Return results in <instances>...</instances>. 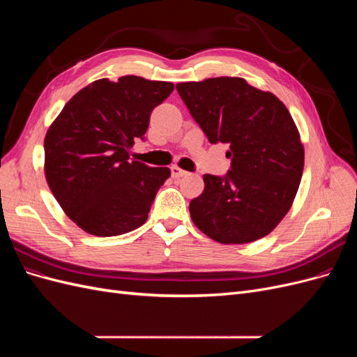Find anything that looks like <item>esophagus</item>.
<instances>
[{"label": "esophagus", "instance_id": "1", "mask_svg": "<svg viewBox=\"0 0 357 357\" xmlns=\"http://www.w3.org/2000/svg\"><path fill=\"white\" fill-rule=\"evenodd\" d=\"M171 176L174 177V178H180V177L188 176V172L185 169L178 168V167H171Z\"/></svg>", "mask_w": 357, "mask_h": 357}]
</instances>
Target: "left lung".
Returning a JSON list of instances; mask_svg holds the SVG:
<instances>
[{
  "label": "left lung",
  "instance_id": "obj_1",
  "mask_svg": "<svg viewBox=\"0 0 357 357\" xmlns=\"http://www.w3.org/2000/svg\"><path fill=\"white\" fill-rule=\"evenodd\" d=\"M177 92L211 144H229L225 177L204 176L190 201L197 228L222 244L268 235L290 210L304 171V146L286 105L241 77L178 83Z\"/></svg>",
  "mask_w": 357,
  "mask_h": 357
}]
</instances>
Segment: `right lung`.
Masks as SVG:
<instances>
[{
    "label": "right lung",
    "instance_id": "add662e5",
    "mask_svg": "<svg viewBox=\"0 0 357 357\" xmlns=\"http://www.w3.org/2000/svg\"><path fill=\"white\" fill-rule=\"evenodd\" d=\"M174 89L169 82L125 75L80 89L53 121L45 138V174L68 218L95 236H116L142 226L167 167L129 159L146 134L150 113Z\"/></svg>",
    "mask_w": 357,
    "mask_h": 357
}]
</instances>
